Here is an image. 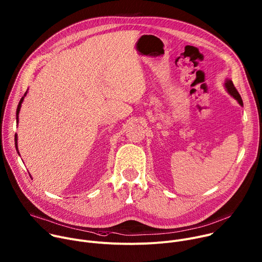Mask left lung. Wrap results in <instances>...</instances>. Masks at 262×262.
<instances>
[{
	"label": "left lung",
	"mask_w": 262,
	"mask_h": 262,
	"mask_svg": "<svg viewBox=\"0 0 262 262\" xmlns=\"http://www.w3.org/2000/svg\"><path fill=\"white\" fill-rule=\"evenodd\" d=\"M225 88L227 89L228 93H229L231 96H233V97L238 101V103H239L241 105L244 104V103H243V100H242V97H241L239 93L237 92L236 88L234 87V85H233V83H232L231 80H226V81H225Z\"/></svg>",
	"instance_id": "8db88e82"
}]
</instances>
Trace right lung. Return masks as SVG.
Returning <instances> with one entry per match:
<instances>
[{
    "label": "right lung",
    "instance_id": "right-lung-1",
    "mask_svg": "<svg viewBox=\"0 0 262 262\" xmlns=\"http://www.w3.org/2000/svg\"><path fill=\"white\" fill-rule=\"evenodd\" d=\"M27 93H28V90L26 91V93L24 94V96L20 98V100H19V102H18V105H17V108H16V123H18V114H19V111H20V107H21V103H23L24 98H25V96L27 95ZM14 141H15V148H16V150L18 151V148H17V135H15ZM18 155H19V152H18Z\"/></svg>",
    "mask_w": 262,
    "mask_h": 262
}]
</instances>
